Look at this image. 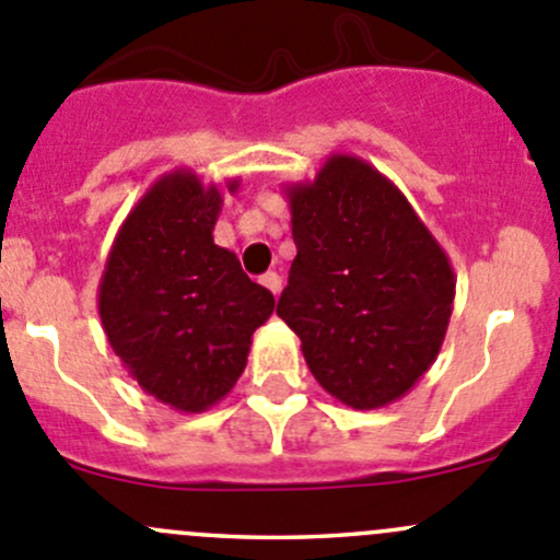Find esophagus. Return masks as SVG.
<instances>
[{
	"instance_id": "obj_1",
	"label": "esophagus",
	"mask_w": 560,
	"mask_h": 560,
	"mask_svg": "<svg viewBox=\"0 0 560 560\" xmlns=\"http://www.w3.org/2000/svg\"><path fill=\"white\" fill-rule=\"evenodd\" d=\"M259 281H262V287H268L273 295H279V292H281V276L276 273V270H268L265 276H259Z\"/></svg>"
}]
</instances>
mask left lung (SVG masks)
I'll list each match as a JSON object with an SVG mask.
<instances>
[{"mask_svg":"<svg viewBox=\"0 0 560 560\" xmlns=\"http://www.w3.org/2000/svg\"><path fill=\"white\" fill-rule=\"evenodd\" d=\"M287 197L298 257L276 314L332 398L360 411L404 398L444 343L450 257L404 191L360 156H327Z\"/></svg>","mask_w":560,"mask_h":560,"instance_id":"left-lung-1","label":"left lung"}]
</instances>
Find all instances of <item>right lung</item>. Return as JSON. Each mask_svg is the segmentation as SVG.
Returning a JSON list of instances; mask_svg holds the SVG:
<instances>
[{"label": "right lung", "instance_id": "add662e5", "mask_svg": "<svg viewBox=\"0 0 560 560\" xmlns=\"http://www.w3.org/2000/svg\"><path fill=\"white\" fill-rule=\"evenodd\" d=\"M219 211L217 184L191 171L162 175L124 219L97 292L105 336L129 376L186 415L235 387L252 332L276 306L238 257L213 244Z\"/></svg>", "mask_w": 560, "mask_h": 560}]
</instances>
